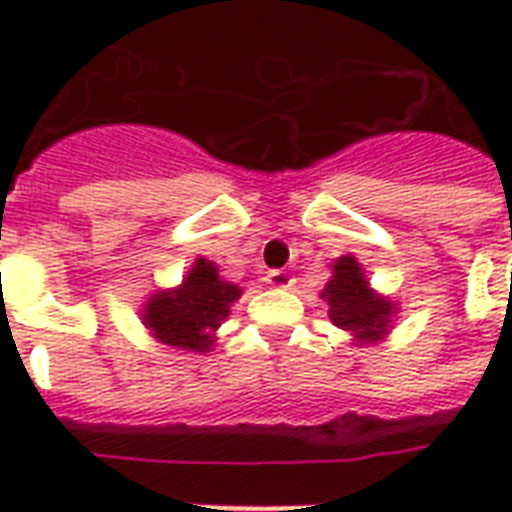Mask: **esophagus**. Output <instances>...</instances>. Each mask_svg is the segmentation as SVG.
Here are the masks:
<instances>
[{"mask_svg":"<svg viewBox=\"0 0 512 512\" xmlns=\"http://www.w3.org/2000/svg\"><path fill=\"white\" fill-rule=\"evenodd\" d=\"M265 281H268V284H271V287H276V289H289L295 279H292L287 271H268Z\"/></svg>","mask_w":512,"mask_h":512,"instance_id":"obj_1","label":"esophagus"}]
</instances>
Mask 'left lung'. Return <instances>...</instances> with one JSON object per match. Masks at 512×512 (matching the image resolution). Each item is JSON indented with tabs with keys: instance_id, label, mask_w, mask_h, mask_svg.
<instances>
[{
	"instance_id": "8db88e82",
	"label": "left lung",
	"mask_w": 512,
	"mask_h": 512,
	"mask_svg": "<svg viewBox=\"0 0 512 512\" xmlns=\"http://www.w3.org/2000/svg\"><path fill=\"white\" fill-rule=\"evenodd\" d=\"M332 279L321 292L329 303L332 324L356 337V342H374L388 335L390 316L396 313L388 297L369 289L361 265L353 255L340 257L332 265Z\"/></svg>"
}]
</instances>
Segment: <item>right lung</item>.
I'll use <instances>...</instances> for the list:
<instances>
[{"label": "right lung", "mask_w": 512, "mask_h": 512, "mask_svg": "<svg viewBox=\"0 0 512 512\" xmlns=\"http://www.w3.org/2000/svg\"><path fill=\"white\" fill-rule=\"evenodd\" d=\"M239 297L241 289L220 279L215 263L199 257L183 284L148 297L140 316L151 335L164 345L207 353L215 345V332Z\"/></svg>", "instance_id": "right-lung-1"}]
</instances>
